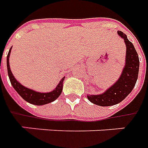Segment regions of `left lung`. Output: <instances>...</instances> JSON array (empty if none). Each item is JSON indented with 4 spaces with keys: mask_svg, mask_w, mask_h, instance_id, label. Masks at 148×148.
Here are the masks:
<instances>
[{
    "mask_svg": "<svg viewBox=\"0 0 148 148\" xmlns=\"http://www.w3.org/2000/svg\"><path fill=\"white\" fill-rule=\"evenodd\" d=\"M118 35L123 39L126 45L125 64L119 79L103 93L97 95H88L90 102L96 105L108 107L116 105L126 98L132 91L138 79L139 60L138 53L133 44L121 31H117Z\"/></svg>",
    "mask_w": 148,
    "mask_h": 148,
    "instance_id": "8db88e82",
    "label": "left lung"
}]
</instances>
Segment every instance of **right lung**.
Returning <instances> with one entry per match:
<instances>
[{
  "label": "right lung",
  "mask_w": 148,
  "mask_h": 148,
  "mask_svg": "<svg viewBox=\"0 0 148 148\" xmlns=\"http://www.w3.org/2000/svg\"><path fill=\"white\" fill-rule=\"evenodd\" d=\"M11 49L12 48L10 49L7 56V69H8V75H9L11 84L13 87V88L16 91V92L25 101L34 105H45L49 103L53 102L54 100L57 99L62 92L63 84H64L65 76H64L62 79H60V81L55 88L49 92H40L33 89L28 88L24 85H22L12 75V72L9 66V56L11 53Z\"/></svg>",
  "instance_id": "1"
}]
</instances>
